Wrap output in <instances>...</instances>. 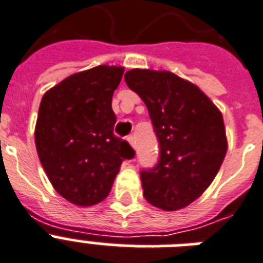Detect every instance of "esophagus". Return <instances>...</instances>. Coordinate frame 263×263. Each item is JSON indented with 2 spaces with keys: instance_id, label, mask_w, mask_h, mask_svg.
<instances>
[{
  "instance_id": "34e87169",
  "label": "esophagus",
  "mask_w": 263,
  "mask_h": 263,
  "mask_svg": "<svg viewBox=\"0 0 263 263\" xmlns=\"http://www.w3.org/2000/svg\"><path fill=\"white\" fill-rule=\"evenodd\" d=\"M128 142H129V144H131L132 147L134 148L136 147V135L135 134H132V135L128 136Z\"/></svg>"
}]
</instances>
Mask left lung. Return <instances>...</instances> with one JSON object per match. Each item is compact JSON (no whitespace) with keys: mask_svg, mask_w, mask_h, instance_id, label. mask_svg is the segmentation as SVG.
<instances>
[{"mask_svg":"<svg viewBox=\"0 0 263 263\" xmlns=\"http://www.w3.org/2000/svg\"><path fill=\"white\" fill-rule=\"evenodd\" d=\"M125 83L147 106L160 160L140 180L148 203L179 210L212 184L227 154L221 111L195 84L168 71L131 69Z\"/></svg>","mask_w":263,"mask_h":263,"instance_id":"obj_1","label":"left lung"}]
</instances>
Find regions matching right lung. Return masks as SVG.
<instances>
[{
  "label": "right lung",
  "mask_w": 263,
  "mask_h": 263,
  "mask_svg": "<svg viewBox=\"0 0 263 263\" xmlns=\"http://www.w3.org/2000/svg\"><path fill=\"white\" fill-rule=\"evenodd\" d=\"M123 67L99 65L73 73L45 92L35 125V144L60 195L78 206L102 202L124 160L135 156L113 134L111 97Z\"/></svg>",
  "instance_id": "add662e5"
}]
</instances>
